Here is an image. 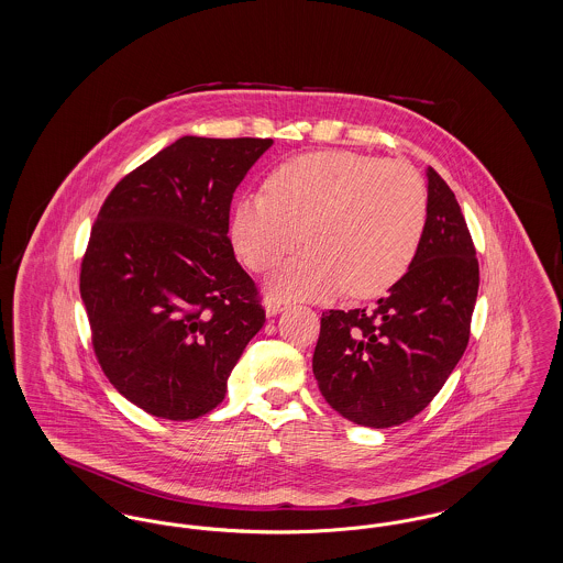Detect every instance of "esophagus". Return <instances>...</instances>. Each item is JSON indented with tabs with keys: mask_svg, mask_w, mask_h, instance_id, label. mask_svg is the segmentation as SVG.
<instances>
[{
	"mask_svg": "<svg viewBox=\"0 0 563 563\" xmlns=\"http://www.w3.org/2000/svg\"><path fill=\"white\" fill-rule=\"evenodd\" d=\"M283 310H285V301L283 299H274V297L266 299V314L268 317H274V314H278Z\"/></svg>",
	"mask_w": 563,
	"mask_h": 563,
	"instance_id": "1",
	"label": "esophagus"
}]
</instances>
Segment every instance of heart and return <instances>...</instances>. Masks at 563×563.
<instances>
[{
  "instance_id": "obj_1",
  "label": "heart",
  "mask_w": 563,
  "mask_h": 563,
  "mask_svg": "<svg viewBox=\"0 0 563 563\" xmlns=\"http://www.w3.org/2000/svg\"><path fill=\"white\" fill-rule=\"evenodd\" d=\"M429 221L422 175L405 161L327 150L280 164L266 196H242L230 239L242 264L264 272L301 242L306 253L268 276L278 299L377 297L411 268Z\"/></svg>"
}]
</instances>
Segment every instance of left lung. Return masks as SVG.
Segmentation results:
<instances>
[{"mask_svg":"<svg viewBox=\"0 0 563 563\" xmlns=\"http://www.w3.org/2000/svg\"><path fill=\"white\" fill-rule=\"evenodd\" d=\"M418 255L374 310H327L312 356L322 397L346 420L390 429L418 416L462 358L479 289L475 244L454 191L429 166Z\"/></svg>","mask_w":563,"mask_h":563,"instance_id":"1","label":"left lung"}]
</instances>
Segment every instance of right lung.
<instances>
[{
    "instance_id": "1",
    "label": "right lung",
    "mask_w": 563,
    "mask_h": 563,
    "mask_svg": "<svg viewBox=\"0 0 563 563\" xmlns=\"http://www.w3.org/2000/svg\"><path fill=\"white\" fill-rule=\"evenodd\" d=\"M272 139L181 136L111 189L80 269L97 361L113 388L164 420L223 401L264 327L234 257L230 205Z\"/></svg>"
}]
</instances>
